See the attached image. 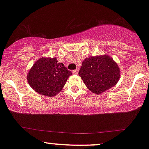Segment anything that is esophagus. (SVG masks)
<instances>
[{
  "label": "esophagus",
  "mask_w": 149,
  "mask_h": 149,
  "mask_svg": "<svg viewBox=\"0 0 149 149\" xmlns=\"http://www.w3.org/2000/svg\"><path fill=\"white\" fill-rule=\"evenodd\" d=\"M72 73L74 74H77L78 73V69H77V70H73L72 71Z\"/></svg>",
  "instance_id": "obj_1"
}]
</instances>
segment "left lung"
<instances>
[{"label":"left lung","instance_id":"left-lung-1","mask_svg":"<svg viewBox=\"0 0 149 149\" xmlns=\"http://www.w3.org/2000/svg\"><path fill=\"white\" fill-rule=\"evenodd\" d=\"M79 75L89 90L96 94L114 87L121 76L118 64L107 55L87 57L82 62Z\"/></svg>","mask_w":149,"mask_h":149}]
</instances>
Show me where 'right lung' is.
Listing matches in <instances>:
<instances>
[{"mask_svg":"<svg viewBox=\"0 0 149 149\" xmlns=\"http://www.w3.org/2000/svg\"><path fill=\"white\" fill-rule=\"evenodd\" d=\"M72 73L56 57H40L29 70L27 80L37 93L55 97L62 90Z\"/></svg>","mask_w":149,"mask_h":149,"instance_id":"obj_1","label":"right lung"}]
</instances>
